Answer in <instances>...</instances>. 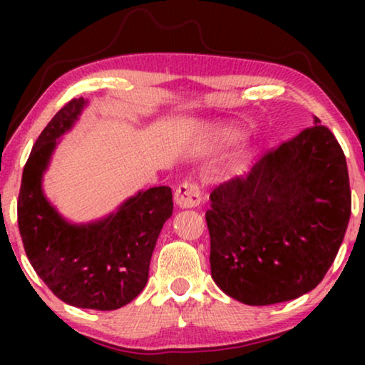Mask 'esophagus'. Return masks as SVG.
I'll return each instance as SVG.
<instances>
[{
	"label": "esophagus",
	"mask_w": 365,
	"mask_h": 365,
	"mask_svg": "<svg viewBox=\"0 0 365 365\" xmlns=\"http://www.w3.org/2000/svg\"><path fill=\"white\" fill-rule=\"evenodd\" d=\"M174 201L181 209H191L199 206L201 202V191L194 182H182L174 192Z\"/></svg>",
	"instance_id": "obj_1"
}]
</instances>
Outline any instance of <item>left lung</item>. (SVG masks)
<instances>
[{"mask_svg": "<svg viewBox=\"0 0 365 365\" xmlns=\"http://www.w3.org/2000/svg\"><path fill=\"white\" fill-rule=\"evenodd\" d=\"M211 276L229 297L269 306L307 294L337 256L351 217L347 163L314 126L211 192Z\"/></svg>", "mask_w": 365, "mask_h": 365, "instance_id": "obj_1", "label": "left lung"}]
</instances>
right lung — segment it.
I'll return each instance as SVG.
<instances>
[{
    "instance_id": "right-lung-1",
    "label": "right lung",
    "mask_w": 365,
    "mask_h": 365,
    "mask_svg": "<svg viewBox=\"0 0 365 365\" xmlns=\"http://www.w3.org/2000/svg\"><path fill=\"white\" fill-rule=\"evenodd\" d=\"M86 104L84 98L71 99L34 143L19 189L18 226L29 262L54 296L74 307L114 311L146 286L154 246L173 214V192L168 186L139 191L86 224L58 212L44 196L43 174Z\"/></svg>"
}]
</instances>
